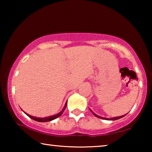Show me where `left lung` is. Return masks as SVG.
Returning a JSON list of instances; mask_svg holds the SVG:
<instances>
[{
	"label": "left lung",
	"instance_id": "1",
	"mask_svg": "<svg viewBox=\"0 0 152 152\" xmlns=\"http://www.w3.org/2000/svg\"><path fill=\"white\" fill-rule=\"evenodd\" d=\"M90 110H91V111L92 113V114H93L95 117H98V118H99V119H105V120H110V121H114V120H117V119H121V118H122V117H123L124 116H125L126 115H122V116H120V117H113V118H110V119H108V118H105V117H100V116H99V115H97L96 114H95L94 113H93L92 112V110H91L90 109Z\"/></svg>",
	"mask_w": 152,
	"mask_h": 152
}]
</instances>
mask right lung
I'll use <instances>...</instances> for the list:
<instances>
[{
    "label": "right lung",
    "instance_id": "right-lung-1",
    "mask_svg": "<svg viewBox=\"0 0 152 152\" xmlns=\"http://www.w3.org/2000/svg\"><path fill=\"white\" fill-rule=\"evenodd\" d=\"M66 105H67V102H66L65 104V106H64V107L63 108V109L61 110V111L59 113H58V114L56 115H52V116H50V117H44V118H38V117H33V116H31V115H29V114H27V113H26L25 112H24L25 114H26L28 117H29L31 119H32L33 120L36 121H38V122H48V121H52L53 119H57L58 117H59L60 116V115L62 114L64 110H65L66 107Z\"/></svg>",
    "mask_w": 152,
    "mask_h": 152
}]
</instances>
